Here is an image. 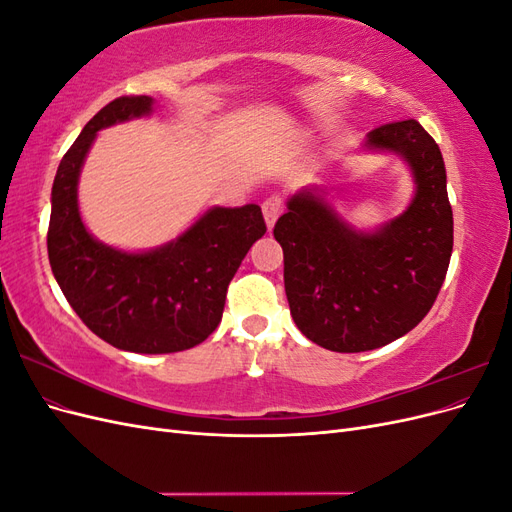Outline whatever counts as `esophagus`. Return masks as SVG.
I'll use <instances>...</instances> for the list:
<instances>
[{"instance_id": "1", "label": "esophagus", "mask_w": 512, "mask_h": 512, "mask_svg": "<svg viewBox=\"0 0 512 512\" xmlns=\"http://www.w3.org/2000/svg\"><path fill=\"white\" fill-rule=\"evenodd\" d=\"M282 209H284V205H282V198L280 196H271V198L265 200V203H262V215H265V222H267L269 230L273 228L277 218H280Z\"/></svg>"}]
</instances>
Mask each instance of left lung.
Returning <instances> with one entry per match:
<instances>
[{"label":"left lung","instance_id":"obj_1","mask_svg":"<svg viewBox=\"0 0 512 512\" xmlns=\"http://www.w3.org/2000/svg\"><path fill=\"white\" fill-rule=\"evenodd\" d=\"M361 151L404 160L414 194L397 218L365 230L303 188L288 198L273 237L284 250V286L299 331L333 352L395 342L436 301L453 254V209L440 147L414 119L371 130Z\"/></svg>","mask_w":512,"mask_h":512}]
</instances>
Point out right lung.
I'll return each mask as SVG.
<instances>
[{"label":"right lung","instance_id":"right-lung-1","mask_svg":"<svg viewBox=\"0 0 512 512\" xmlns=\"http://www.w3.org/2000/svg\"><path fill=\"white\" fill-rule=\"evenodd\" d=\"M153 98L123 96L89 119L59 162L46 247L55 280L79 318L106 344L138 354L203 344L224 312L247 250L265 235L258 205L209 207L181 235L143 252L98 241L79 209V177L100 130L149 117Z\"/></svg>","mask_w":512,"mask_h":512}]
</instances>
